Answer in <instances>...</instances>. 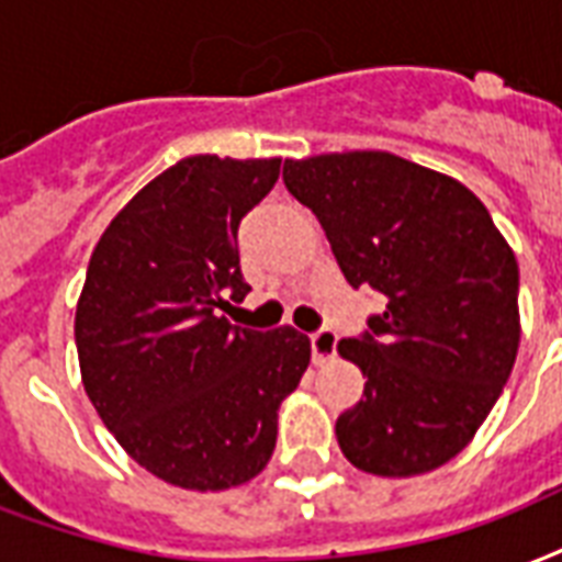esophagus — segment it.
Masks as SVG:
<instances>
[{"label": "esophagus", "mask_w": 562, "mask_h": 562, "mask_svg": "<svg viewBox=\"0 0 562 562\" xmlns=\"http://www.w3.org/2000/svg\"><path fill=\"white\" fill-rule=\"evenodd\" d=\"M312 359H315V366L321 362H327V359L336 357V345H338V336L333 329H318V333H312Z\"/></svg>", "instance_id": "1"}]
</instances>
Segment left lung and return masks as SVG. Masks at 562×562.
<instances>
[{
	"label": "left lung",
	"mask_w": 562,
	"mask_h": 562,
	"mask_svg": "<svg viewBox=\"0 0 562 562\" xmlns=\"http://www.w3.org/2000/svg\"><path fill=\"white\" fill-rule=\"evenodd\" d=\"M345 280L385 297L338 353L366 376L336 439L359 471L415 477L486 422L519 353V265L486 205L448 173L383 149L285 158Z\"/></svg>",
	"instance_id": "left-lung-1"
}]
</instances>
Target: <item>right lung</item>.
<instances>
[{
    "instance_id": "right-lung-1",
    "label": "right lung",
    "mask_w": 562,
    "mask_h": 562,
    "mask_svg": "<svg viewBox=\"0 0 562 562\" xmlns=\"http://www.w3.org/2000/svg\"><path fill=\"white\" fill-rule=\"evenodd\" d=\"M282 158L188 156L132 196L97 241L76 303L85 392L120 448L158 481L221 492L252 481L277 413L310 368V338L233 327L235 235Z\"/></svg>"
}]
</instances>
